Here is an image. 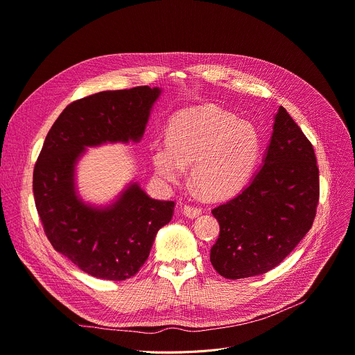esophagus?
I'll return each instance as SVG.
<instances>
[{
    "instance_id": "1",
    "label": "esophagus",
    "mask_w": 355,
    "mask_h": 355,
    "mask_svg": "<svg viewBox=\"0 0 355 355\" xmlns=\"http://www.w3.org/2000/svg\"><path fill=\"white\" fill-rule=\"evenodd\" d=\"M182 214L185 215V216H188V218H197V216H200L201 214H202V209L200 208V207H192V205H184V208H182Z\"/></svg>"
}]
</instances>
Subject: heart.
Wrapping results in <instances>:
<instances>
[{"mask_svg": "<svg viewBox=\"0 0 355 355\" xmlns=\"http://www.w3.org/2000/svg\"><path fill=\"white\" fill-rule=\"evenodd\" d=\"M261 153L256 127L214 106L178 113L170 123L168 140H155L150 158L155 175L180 182L192 164L191 180L208 198L236 192L249 178Z\"/></svg>", "mask_w": 355, "mask_h": 355, "instance_id": "heart-1", "label": "heart"}]
</instances>
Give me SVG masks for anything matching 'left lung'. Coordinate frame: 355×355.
<instances>
[{"mask_svg":"<svg viewBox=\"0 0 355 355\" xmlns=\"http://www.w3.org/2000/svg\"><path fill=\"white\" fill-rule=\"evenodd\" d=\"M318 194L313 146L280 106L261 170L236 197L212 209L219 222L214 269L243 279L277 266L310 231Z\"/></svg>","mask_w":355,"mask_h":355,"instance_id":"left-lung-1","label":"left lung"}]
</instances>
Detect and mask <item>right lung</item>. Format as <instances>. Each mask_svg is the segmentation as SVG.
Instances as JSON below:
<instances>
[{
    "mask_svg": "<svg viewBox=\"0 0 355 355\" xmlns=\"http://www.w3.org/2000/svg\"><path fill=\"white\" fill-rule=\"evenodd\" d=\"M159 87L106 90L63 110L34 168V198L44 231L59 253L82 272L106 280L135 276L147 261L159 228L173 218L174 202L150 198L130 182L109 205L79 196L76 166L87 147L139 143Z\"/></svg>",
    "mask_w": 355,
    "mask_h": 355,
    "instance_id": "right-lung-1",
    "label": "right lung"
}]
</instances>
